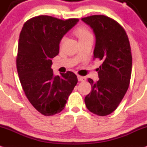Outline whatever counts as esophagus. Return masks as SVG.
I'll return each instance as SVG.
<instances>
[{
  "label": "esophagus",
  "mask_w": 147,
  "mask_h": 147,
  "mask_svg": "<svg viewBox=\"0 0 147 147\" xmlns=\"http://www.w3.org/2000/svg\"><path fill=\"white\" fill-rule=\"evenodd\" d=\"M78 80L79 82H84V81H85L87 79H86L85 77L80 76H78Z\"/></svg>",
  "instance_id": "34e87169"
}]
</instances>
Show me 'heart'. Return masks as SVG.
Masks as SVG:
<instances>
[{
    "instance_id": "heart-1",
    "label": "heart",
    "mask_w": 147,
    "mask_h": 147,
    "mask_svg": "<svg viewBox=\"0 0 147 147\" xmlns=\"http://www.w3.org/2000/svg\"><path fill=\"white\" fill-rule=\"evenodd\" d=\"M75 34H76V35L78 36V38L79 40H80L85 39V38H89V37H91V36H92L91 33L89 32V30H88L87 29H86L85 27H78V28H77L76 29ZM64 40H65V38L63 39V41Z\"/></svg>"
}]
</instances>
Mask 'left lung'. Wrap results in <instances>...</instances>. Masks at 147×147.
Instances as JSON below:
<instances>
[{
    "label": "left lung",
    "mask_w": 147,
    "mask_h": 147,
    "mask_svg": "<svg viewBox=\"0 0 147 147\" xmlns=\"http://www.w3.org/2000/svg\"><path fill=\"white\" fill-rule=\"evenodd\" d=\"M96 36L94 60L103 62L98 69L99 80L89 78L92 89L84 98L89 111L100 116L114 111L130 82L132 56L125 29L118 22L103 15L82 18Z\"/></svg>",
    "instance_id": "obj_1"
}]
</instances>
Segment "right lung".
Masks as SVG:
<instances>
[{"instance_id": "right-lung-1", "label": "right lung", "mask_w": 147, "mask_h": 147, "mask_svg": "<svg viewBox=\"0 0 147 147\" xmlns=\"http://www.w3.org/2000/svg\"><path fill=\"white\" fill-rule=\"evenodd\" d=\"M78 21L38 16L27 20L20 32L16 58L19 79L27 99L44 115L63 111L78 82L73 72L54 76L51 67L63 37Z\"/></svg>"}]
</instances>
